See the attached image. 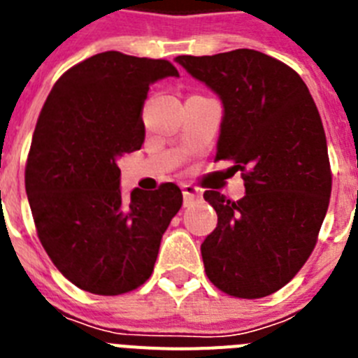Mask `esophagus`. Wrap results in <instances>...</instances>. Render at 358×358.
Wrapping results in <instances>:
<instances>
[{
  "instance_id": "esophagus-1",
  "label": "esophagus",
  "mask_w": 358,
  "mask_h": 358,
  "mask_svg": "<svg viewBox=\"0 0 358 358\" xmlns=\"http://www.w3.org/2000/svg\"><path fill=\"white\" fill-rule=\"evenodd\" d=\"M181 189H182V197H185V202H189V201H194V199L202 197L201 189L195 188V186H192V185H182Z\"/></svg>"
}]
</instances>
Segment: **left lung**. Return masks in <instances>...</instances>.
I'll return each mask as SVG.
<instances>
[{
  "instance_id": "8db88e82",
  "label": "left lung",
  "mask_w": 358,
  "mask_h": 358,
  "mask_svg": "<svg viewBox=\"0 0 358 358\" xmlns=\"http://www.w3.org/2000/svg\"><path fill=\"white\" fill-rule=\"evenodd\" d=\"M222 102L218 159L240 170L245 195L208 189L217 227L201 245L215 287L256 299L287 285L308 260L331 194L327 136L301 77L256 50L176 57Z\"/></svg>"
}]
</instances>
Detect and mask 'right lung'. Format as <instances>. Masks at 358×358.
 I'll list each match as a JSON object with an SVG mask.
<instances>
[{
	"label": "right lung",
	"instance_id": "add662e5",
	"mask_svg": "<svg viewBox=\"0 0 358 358\" xmlns=\"http://www.w3.org/2000/svg\"><path fill=\"white\" fill-rule=\"evenodd\" d=\"M179 77L163 59L103 52L55 82L37 120L24 186L37 235L78 289L118 296L143 285L163 233L182 204L166 182L122 197L118 161L140 150L145 98L154 82Z\"/></svg>",
	"mask_w": 358,
	"mask_h": 358
}]
</instances>
